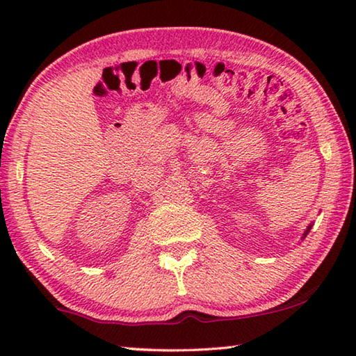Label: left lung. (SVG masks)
I'll return each mask as SVG.
<instances>
[{"mask_svg": "<svg viewBox=\"0 0 356 356\" xmlns=\"http://www.w3.org/2000/svg\"><path fill=\"white\" fill-rule=\"evenodd\" d=\"M309 229H311V226H309V227H308V231H306V232H305V237H306V236H308V232H309Z\"/></svg>", "mask_w": 356, "mask_h": 356, "instance_id": "8db88e82", "label": "left lung"}]
</instances>
